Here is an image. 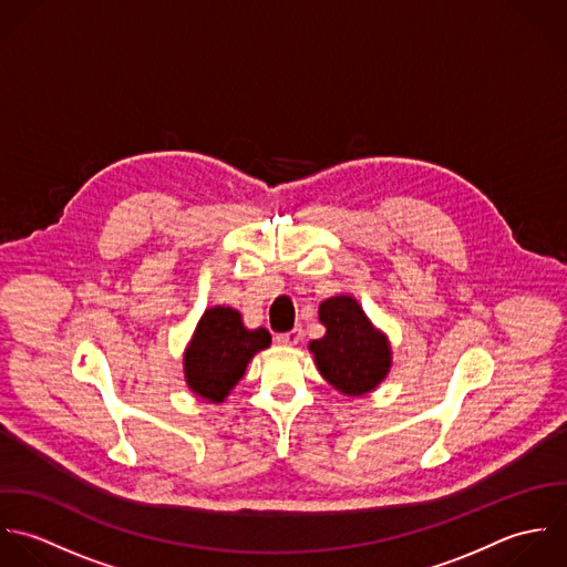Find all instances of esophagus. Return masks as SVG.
Listing matches in <instances>:
<instances>
[{"mask_svg": "<svg viewBox=\"0 0 567 567\" xmlns=\"http://www.w3.org/2000/svg\"><path fill=\"white\" fill-rule=\"evenodd\" d=\"M300 340H302V329H293V331H289V333L276 336V341H278L280 346H296V343H300Z\"/></svg>", "mask_w": 567, "mask_h": 567, "instance_id": "1", "label": "esophagus"}]
</instances>
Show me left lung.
<instances>
[{
  "instance_id": "8db88e82",
  "label": "left lung",
  "mask_w": 567,
  "mask_h": 567,
  "mask_svg": "<svg viewBox=\"0 0 567 567\" xmlns=\"http://www.w3.org/2000/svg\"><path fill=\"white\" fill-rule=\"evenodd\" d=\"M320 322L327 329L324 338L309 343L320 374L341 394L361 396L372 392L392 365L388 338L372 327L350 296L324 300Z\"/></svg>"
}]
</instances>
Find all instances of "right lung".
Segmentation results:
<instances>
[{"mask_svg":"<svg viewBox=\"0 0 567 567\" xmlns=\"http://www.w3.org/2000/svg\"><path fill=\"white\" fill-rule=\"evenodd\" d=\"M269 343L271 336L262 327L245 329L240 313L231 307L208 309L184 352L188 388L210 403H224L251 357Z\"/></svg>","mask_w":567,"mask_h":567,"instance_id":"right-lung-1","label":"right lung"}]
</instances>
